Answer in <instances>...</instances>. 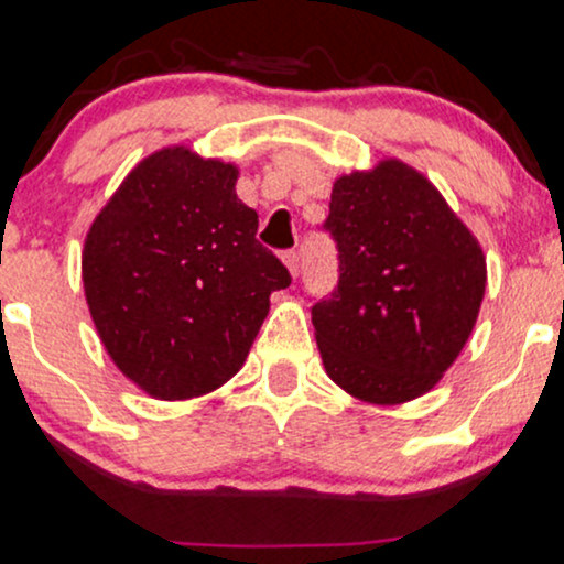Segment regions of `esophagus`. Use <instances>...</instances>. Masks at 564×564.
<instances>
[{
	"label": "esophagus",
	"mask_w": 564,
	"mask_h": 564,
	"mask_svg": "<svg viewBox=\"0 0 564 564\" xmlns=\"http://www.w3.org/2000/svg\"><path fill=\"white\" fill-rule=\"evenodd\" d=\"M281 260H283V264H286L289 273L296 278V273H300V254H296V251H283Z\"/></svg>",
	"instance_id": "34e87169"
}]
</instances>
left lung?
I'll return each mask as SVG.
<instances>
[{"instance_id":"1","label":"left lung","mask_w":564,"mask_h":564,"mask_svg":"<svg viewBox=\"0 0 564 564\" xmlns=\"http://www.w3.org/2000/svg\"><path fill=\"white\" fill-rule=\"evenodd\" d=\"M326 230L339 249V286L315 304L313 326L328 379L373 405L422 398L480 315V241L400 159L336 177Z\"/></svg>"}]
</instances>
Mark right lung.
<instances>
[{
    "mask_svg": "<svg viewBox=\"0 0 564 564\" xmlns=\"http://www.w3.org/2000/svg\"><path fill=\"white\" fill-rule=\"evenodd\" d=\"M238 166L187 145L151 153L97 212L82 281L108 358L156 400L215 392L241 371L289 270L257 241Z\"/></svg>",
    "mask_w": 564,
    "mask_h": 564,
    "instance_id": "right-lung-1",
    "label": "right lung"
}]
</instances>
